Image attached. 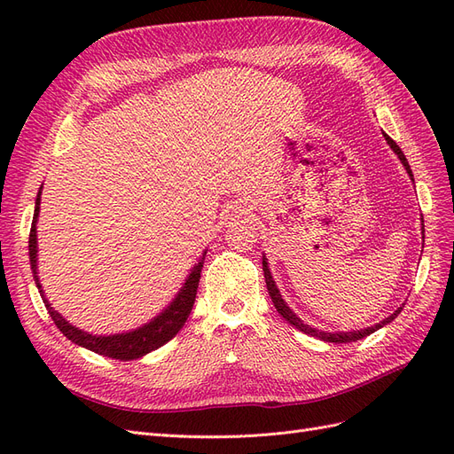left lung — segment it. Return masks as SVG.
<instances>
[{"mask_svg":"<svg viewBox=\"0 0 454 454\" xmlns=\"http://www.w3.org/2000/svg\"><path fill=\"white\" fill-rule=\"evenodd\" d=\"M384 134V132H382ZM384 140H387V144L392 147V151L394 153L397 155V159H400L402 162H403V167H405V170H407V174H409V177L411 180H413V172H411V167H409V162H407V159H405V155H403V151L400 149V145H397L388 134H384ZM415 182V180H413ZM263 272H265V282H267V290H269V295H270V299H272V303H274V307H277V310H278V314L282 316V318L287 322V324H292L294 327H297L299 332H303V333H307V335H312V337H318V339H322V340H325V342H335V345H339V342H352V340H360V339H364V337H367V335H371L373 332H377V329H380L382 325H387V324H390L397 314L402 312V309L403 307H400L397 310H394V314H390L388 318H384L380 324H375V325H371V327H365V329H360V332H347V333H342V332H337V333H327V332H320V329H316V327H310V325H307V324H303V320L299 318V316L286 305V301L282 299V295H280V292H278V287H277V284H274V280H272V274H270V270H269V263H267V259H265V255H263Z\"/></svg>","mask_w":454,"mask_h":454,"instance_id":"8db88e82","label":"left lung"}]
</instances>
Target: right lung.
Returning a JSON list of instances; mask_svg holds the SVG:
<instances>
[{
	"mask_svg": "<svg viewBox=\"0 0 454 454\" xmlns=\"http://www.w3.org/2000/svg\"><path fill=\"white\" fill-rule=\"evenodd\" d=\"M39 200H41V187L39 193L35 199V210H34V219H32V229H30V240H28V250H30V265H32V272H34V280L37 290L41 294V299L51 314L52 322L57 324V327L60 332L70 339L75 345L89 348L96 354L107 356V358L114 360H136L142 358V356L149 354L151 350H157L159 347L167 345L170 339L176 337V333L185 325L191 309L195 305V297H197V287H199V280H200V270H202V263H204V255L202 254L199 263L191 269V274L187 277L185 284L177 295L174 297L172 303L164 309L159 316H155L153 320L149 324L134 329V332L129 333H115V335H92L87 332H81L79 327L67 324L66 318L54 310L51 307V303L47 301V297L43 295V290H41V284L37 278V215H39Z\"/></svg>",
	"mask_w": 454,
	"mask_h": 454,
	"instance_id": "1",
	"label": "right lung"
}]
</instances>
